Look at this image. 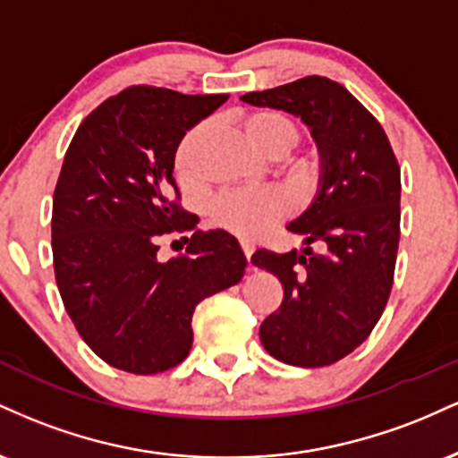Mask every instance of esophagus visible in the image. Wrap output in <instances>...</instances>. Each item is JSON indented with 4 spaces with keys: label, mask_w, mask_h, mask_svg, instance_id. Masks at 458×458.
<instances>
[{
    "label": "esophagus",
    "mask_w": 458,
    "mask_h": 458,
    "mask_svg": "<svg viewBox=\"0 0 458 458\" xmlns=\"http://www.w3.org/2000/svg\"><path fill=\"white\" fill-rule=\"evenodd\" d=\"M241 250H243L245 259H247V262H250V259H251V254H254V247H251L250 243H241Z\"/></svg>",
    "instance_id": "1"
}]
</instances>
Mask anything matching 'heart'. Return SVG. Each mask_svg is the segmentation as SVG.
Listing matches in <instances>:
<instances>
[{
    "label": "heart",
    "mask_w": 458,
    "mask_h": 458,
    "mask_svg": "<svg viewBox=\"0 0 458 458\" xmlns=\"http://www.w3.org/2000/svg\"><path fill=\"white\" fill-rule=\"evenodd\" d=\"M211 123H199L191 127L178 141L174 155L176 174L182 185L196 187L202 181V152ZM245 133L251 144L269 159H282L299 144V127L291 118L280 112L251 114L245 120ZM291 174L299 185L308 187L314 181V165L310 161H297L291 165ZM288 213V199L280 191L262 189V191H228L217 196L211 202V219L215 225L224 228L225 233L239 236L243 241H251L260 236L271 224L280 222Z\"/></svg>",
    "instance_id": "heart-1"
}]
</instances>
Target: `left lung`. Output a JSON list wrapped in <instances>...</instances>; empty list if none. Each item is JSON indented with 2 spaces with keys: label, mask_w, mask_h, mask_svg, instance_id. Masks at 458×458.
<instances>
[{
  "label": "left lung",
  "mask_w": 458,
  "mask_h": 458,
  "mask_svg": "<svg viewBox=\"0 0 458 458\" xmlns=\"http://www.w3.org/2000/svg\"><path fill=\"white\" fill-rule=\"evenodd\" d=\"M241 101L297 115L318 146L317 198L288 224L306 247L259 250L251 262L284 288L282 306L260 325L267 353L291 366H329L364 343L386 310L401 239V167L379 120L327 77Z\"/></svg>",
  "instance_id": "left-lung-1"
}]
</instances>
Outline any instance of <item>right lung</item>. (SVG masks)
I'll list each match as a JSON object with an SVG mask.
<instances>
[{
	"mask_svg": "<svg viewBox=\"0 0 458 458\" xmlns=\"http://www.w3.org/2000/svg\"><path fill=\"white\" fill-rule=\"evenodd\" d=\"M225 101L228 94L127 88L79 124L66 150L51 217L55 282L83 343L120 370L157 375L181 364L193 310L245 273L239 241L196 230L174 181L178 141ZM165 233L190 245L161 263Z\"/></svg>",
	"mask_w": 458,
	"mask_h": 458,
	"instance_id": "obj_1",
	"label": "right lung"
}]
</instances>
